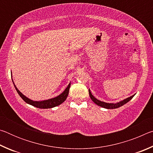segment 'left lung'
Returning a JSON list of instances; mask_svg holds the SVG:
<instances>
[{"instance_id": "left-lung-1", "label": "left lung", "mask_w": 153, "mask_h": 153, "mask_svg": "<svg viewBox=\"0 0 153 153\" xmlns=\"http://www.w3.org/2000/svg\"><path fill=\"white\" fill-rule=\"evenodd\" d=\"M89 95L90 98H91V99L92 100V101L94 102V103H96L97 105L100 106V107H103V108H108V109H113V108H119L121 107V106H123V105H125L126 103H127L128 102H129V100H130L131 98H132L134 95H132L131 97H129V98H127L126 99H124L122 101H121L120 102H117V103H107V102H102V101H100V100H98L94 96H93L91 94V92H90V90H89Z\"/></svg>"}]
</instances>
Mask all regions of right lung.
<instances>
[{"label":"right lung","instance_id":"right-lung-1","mask_svg":"<svg viewBox=\"0 0 153 153\" xmlns=\"http://www.w3.org/2000/svg\"><path fill=\"white\" fill-rule=\"evenodd\" d=\"M70 86H71V84H69L68 85V86L66 88V89L64 90V92L55 98H51V99L46 100H43V101H33V100L29 99V98H27L26 97H25V96L23 94L22 92H20L19 90L17 88L16 86H15V85H14V86L15 88V89H16L17 93L19 94L21 98H22L25 102L27 103V104H30L31 105L33 106V107H36L39 108H53V107H56V106H58L59 105H61V103H63L65 100H66L67 96H68Z\"/></svg>","mask_w":153,"mask_h":153}]
</instances>
